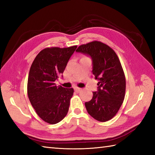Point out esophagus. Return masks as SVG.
Segmentation results:
<instances>
[{"label": "esophagus", "instance_id": "1", "mask_svg": "<svg viewBox=\"0 0 155 155\" xmlns=\"http://www.w3.org/2000/svg\"><path fill=\"white\" fill-rule=\"evenodd\" d=\"M74 91H75L76 92H77V93H79V92H80V91L82 90L81 88H79V87H74Z\"/></svg>", "mask_w": 155, "mask_h": 155}]
</instances>
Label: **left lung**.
Wrapping results in <instances>:
<instances>
[{
	"label": "left lung",
	"mask_w": 155,
	"mask_h": 155,
	"mask_svg": "<svg viewBox=\"0 0 155 155\" xmlns=\"http://www.w3.org/2000/svg\"><path fill=\"white\" fill-rule=\"evenodd\" d=\"M92 59L95 79L98 83L93 98L85 103L88 113L98 121L113 118L119 110L124 98L126 80L117 54L103 42L93 41L77 49Z\"/></svg>",
	"instance_id": "obj_1"
}]
</instances>
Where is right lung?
Instances as JSON below:
<instances>
[{
	"mask_svg": "<svg viewBox=\"0 0 155 155\" xmlns=\"http://www.w3.org/2000/svg\"><path fill=\"white\" fill-rule=\"evenodd\" d=\"M77 48V46L45 48L37 54L31 67L27 84L29 101L39 117L49 124L59 123L68 111L73 88L57 86L55 81L62 77L67 62Z\"/></svg>",
	"mask_w": 155,
	"mask_h": 155,
	"instance_id": "right-lung-1",
	"label": "right lung"
}]
</instances>
